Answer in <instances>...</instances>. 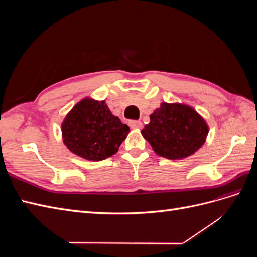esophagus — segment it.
I'll use <instances>...</instances> for the list:
<instances>
[{
  "label": "esophagus",
  "instance_id": "34e87169",
  "mask_svg": "<svg viewBox=\"0 0 257 257\" xmlns=\"http://www.w3.org/2000/svg\"><path fill=\"white\" fill-rule=\"evenodd\" d=\"M128 125H130L131 128L138 130V128H141V127L143 126V123H142L141 121H134V120H132V121L128 122Z\"/></svg>",
  "mask_w": 257,
  "mask_h": 257
}]
</instances>
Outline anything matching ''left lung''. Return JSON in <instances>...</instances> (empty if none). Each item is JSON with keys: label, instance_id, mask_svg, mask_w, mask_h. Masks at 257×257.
Instances as JSON below:
<instances>
[{"label": "left lung", "instance_id": "obj_1", "mask_svg": "<svg viewBox=\"0 0 257 257\" xmlns=\"http://www.w3.org/2000/svg\"><path fill=\"white\" fill-rule=\"evenodd\" d=\"M209 127L191 106L162 103L150 115L142 134L160 157L181 160L195 153L206 142Z\"/></svg>", "mask_w": 257, "mask_h": 257}]
</instances>
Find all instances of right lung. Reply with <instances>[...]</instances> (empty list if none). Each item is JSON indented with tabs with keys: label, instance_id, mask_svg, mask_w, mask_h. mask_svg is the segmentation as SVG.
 Here are the masks:
<instances>
[{
	"label": "right lung",
	"instance_id": "right-lung-1",
	"mask_svg": "<svg viewBox=\"0 0 257 257\" xmlns=\"http://www.w3.org/2000/svg\"><path fill=\"white\" fill-rule=\"evenodd\" d=\"M64 145L78 157L102 161L118 152L130 127L111 113L105 100L85 97L62 122Z\"/></svg>",
	"mask_w": 257,
	"mask_h": 257
}]
</instances>
